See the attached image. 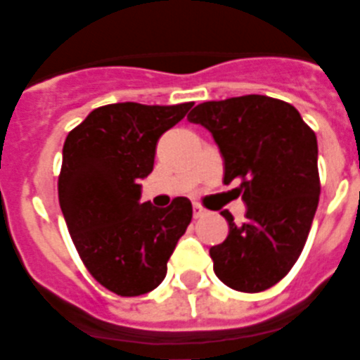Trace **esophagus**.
I'll return each mask as SVG.
<instances>
[{
	"label": "esophagus",
	"mask_w": 360,
	"mask_h": 360,
	"mask_svg": "<svg viewBox=\"0 0 360 360\" xmlns=\"http://www.w3.org/2000/svg\"><path fill=\"white\" fill-rule=\"evenodd\" d=\"M193 216H195V218H202V216H206V210H204L202 206L195 204V206H193Z\"/></svg>",
	"instance_id": "1"
}]
</instances>
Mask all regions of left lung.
Masks as SVG:
<instances>
[{
	"label": "left lung",
	"mask_w": 360,
	"mask_h": 360,
	"mask_svg": "<svg viewBox=\"0 0 360 360\" xmlns=\"http://www.w3.org/2000/svg\"><path fill=\"white\" fill-rule=\"evenodd\" d=\"M208 129L224 158V183H239L245 224H229L210 249L214 271L227 287L258 293L293 268L318 208L316 134L291 103L249 94L198 103L187 115Z\"/></svg>",
	"instance_id": "8db88e82"
}]
</instances>
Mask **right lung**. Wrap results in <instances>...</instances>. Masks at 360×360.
<instances>
[{
    "label": "right lung",
    "mask_w": 360,
    "mask_h": 360,
    "mask_svg": "<svg viewBox=\"0 0 360 360\" xmlns=\"http://www.w3.org/2000/svg\"><path fill=\"white\" fill-rule=\"evenodd\" d=\"M193 102H121L90 111L67 134L58 181L59 206L92 278L121 297L156 289L193 218L185 196L167 208L141 202V179L154 169L160 136Z\"/></svg>",
    "instance_id": "right-lung-1"
}]
</instances>
